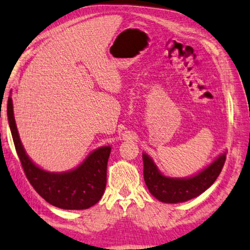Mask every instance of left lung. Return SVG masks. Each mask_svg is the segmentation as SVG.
I'll return each instance as SVG.
<instances>
[{
	"mask_svg": "<svg viewBox=\"0 0 250 250\" xmlns=\"http://www.w3.org/2000/svg\"><path fill=\"white\" fill-rule=\"evenodd\" d=\"M144 159V178L149 191L158 200L167 204L184 203L196 198L207 190L220 175L226 161V152L200 171L198 175L179 179L161 175L152 159L142 154Z\"/></svg>",
	"mask_w": 250,
	"mask_h": 250,
	"instance_id": "8db88e82",
	"label": "left lung"
}]
</instances>
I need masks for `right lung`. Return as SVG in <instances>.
<instances>
[{"mask_svg": "<svg viewBox=\"0 0 250 250\" xmlns=\"http://www.w3.org/2000/svg\"><path fill=\"white\" fill-rule=\"evenodd\" d=\"M7 119L25 176L43 199L55 207L71 210L88 209L101 199L106 185L111 146L94 150L77 169L61 173L49 172L35 166L25 153L15 125L11 97L7 100Z\"/></svg>", "mask_w": 250, "mask_h": 250, "instance_id": "obj_1", "label": "right lung"}]
</instances>
